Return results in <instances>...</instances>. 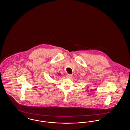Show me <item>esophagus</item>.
<instances>
[{"label":"esophagus","instance_id":"1","mask_svg":"<svg viewBox=\"0 0 130 130\" xmlns=\"http://www.w3.org/2000/svg\"><path fill=\"white\" fill-rule=\"evenodd\" d=\"M72 76H73L72 74H67V75H66V77L68 78H71L72 77Z\"/></svg>","mask_w":130,"mask_h":130}]
</instances>
